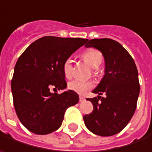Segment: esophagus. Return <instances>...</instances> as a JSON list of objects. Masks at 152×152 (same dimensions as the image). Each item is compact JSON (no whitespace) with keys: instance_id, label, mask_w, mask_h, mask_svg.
<instances>
[{"instance_id":"obj_1","label":"esophagus","mask_w":152,"mask_h":152,"mask_svg":"<svg viewBox=\"0 0 152 152\" xmlns=\"http://www.w3.org/2000/svg\"><path fill=\"white\" fill-rule=\"evenodd\" d=\"M84 100H85V99H84L83 96H80V97H79V101H80V102H83V101H84Z\"/></svg>"}]
</instances>
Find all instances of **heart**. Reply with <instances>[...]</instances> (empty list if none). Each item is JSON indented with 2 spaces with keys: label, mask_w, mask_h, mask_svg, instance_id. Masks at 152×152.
I'll return each instance as SVG.
<instances>
[{
  "label": "heart",
  "mask_w": 152,
  "mask_h": 152,
  "mask_svg": "<svg viewBox=\"0 0 152 152\" xmlns=\"http://www.w3.org/2000/svg\"><path fill=\"white\" fill-rule=\"evenodd\" d=\"M83 59L84 61L91 68L97 69L100 66L103 61V55L102 53L96 50V49H89L83 53ZM62 71L64 76L67 78H69L72 75V60L70 58L65 60L62 65ZM93 84L90 81H83L75 79L69 83L68 87L69 90L75 91L78 94H83L88 90L92 88Z\"/></svg>",
  "instance_id": "1"
}]
</instances>
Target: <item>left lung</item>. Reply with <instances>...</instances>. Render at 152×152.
I'll use <instances>...</instances> for the list:
<instances>
[{
  "instance_id": "1",
  "label": "left lung",
  "mask_w": 152,
  "mask_h": 152,
  "mask_svg": "<svg viewBox=\"0 0 152 152\" xmlns=\"http://www.w3.org/2000/svg\"><path fill=\"white\" fill-rule=\"evenodd\" d=\"M85 47L102 53L105 74L92 91L99 96L88 99L93 111L83 116L84 124L95 135L111 137L127 126L136 111L140 92L137 66L128 51L113 39H93ZM102 93L106 94L104 98L100 97Z\"/></svg>"
}]
</instances>
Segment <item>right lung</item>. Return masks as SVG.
I'll return each instance as SVG.
<instances>
[{
  "mask_svg": "<svg viewBox=\"0 0 152 152\" xmlns=\"http://www.w3.org/2000/svg\"><path fill=\"white\" fill-rule=\"evenodd\" d=\"M88 39L46 36L34 41L18 58L11 81L15 113L31 132L46 135L57 130L68 107L78 103V94H61L50 89L67 88L62 65Z\"/></svg>",
  "mask_w": 152,
  "mask_h": 152,
  "instance_id": "right-lung-1",
  "label": "right lung"
}]
</instances>
